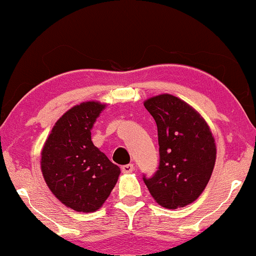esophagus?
Returning a JSON list of instances; mask_svg holds the SVG:
<instances>
[{
  "label": "esophagus",
  "instance_id": "esophagus-1",
  "mask_svg": "<svg viewBox=\"0 0 256 256\" xmlns=\"http://www.w3.org/2000/svg\"><path fill=\"white\" fill-rule=\"evenodd\" d=\"M121 169H122V172H124V174H129V172H134L135 167H134V164H126V166H122Z\"/></svg>",
  "mask_w": 256,
  "mask_h": 256
}]
</instances>
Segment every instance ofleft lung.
<instances>
[{
  "mask_svg": "<svg viewBox=\"0 0 256 256\" xmlns=\"http://www.w3.org/2000/svg\"><path fill=\"white\" fill-rule=\"evenodd\" d=\"M158 126L160 164L150 178L149 193L162 207L178 209L193 204L204 190L216 160V144L200 112L170 94L144 102Z\"/></svg>",
  "mask_w": 256,
  "mask_h": 256,
  "instance_id": "8db88e82",
  "label": "left lung"
}]
</instances>
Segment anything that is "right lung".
I'll use <instances>...</instances> for the list:
<instances>
[{
	"mask_svg": "<svg viewBox=\"0 0 256 256\" xmlns=\"http://www.w3.org/2000/svg\"><path fill=\"white\" fill-rule=\"evenodd\" d=\"M106 107L98 101L74 106L56 121L42 148L46 184L58 201L76 212L101 208L121 172L92 141V129Z\"/></svg>",
	"mask_w": 256,
	"mask_h": 256,
	"instance_id": "obj_1",
	"label": "right lung"
}]
</instances>
